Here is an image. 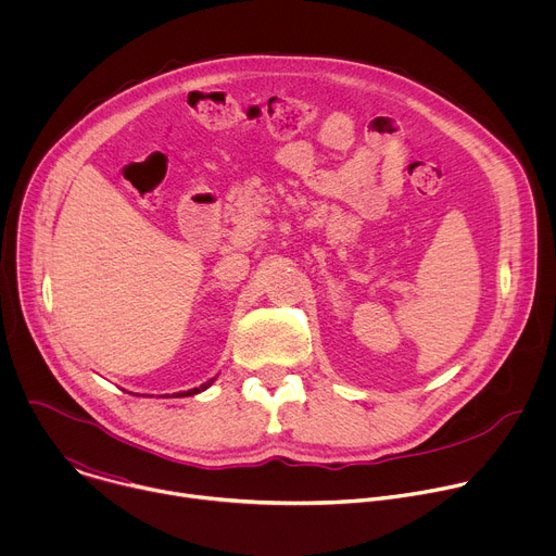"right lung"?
I'll list each match as a JSON object with an SVG mask.
<instances>
[{
    "label": "right lung",
    "instance_id": "obj_1",
    "mask_svg": "<svg viewBox=\"0 0 556 556\" xmlns=\"http://www.w3.org/2000/svg\"><path fill=\"white\" fill-rule=\"evenodd\" d=\"M213 380H215V378H208L206 382H202V384H198V387H193V389H187V391H178V393H174V395H176V399H185V395H195V393L208 389V387L213 384Z\"/></svg>",
    "mask_w": 556,
    "mask_h": 556
}]
</instances>
